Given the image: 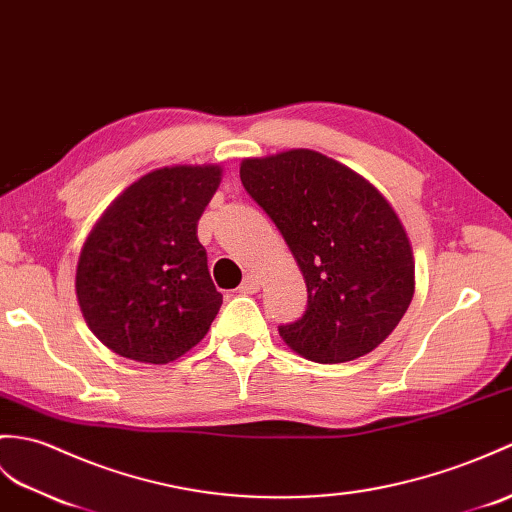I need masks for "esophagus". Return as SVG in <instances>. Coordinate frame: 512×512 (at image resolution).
<instances>
[{
  "label": "esophagus",
  "mask_w": 512,
  "mask_h": 512,
  "mask_svg": "<svg viewBox=\"0 0 512 512\" xmlns=\"http://www.w3.org/2000/svg\"><path fill=\"white\" fill-rule=\"evenodd\" d=\"M259 288H261L259 277H257V275H246L244 281H242V285H240V292H242V294H255Z\"/></svg>",
  "instance_id": "obj_1"
}]
</instances>
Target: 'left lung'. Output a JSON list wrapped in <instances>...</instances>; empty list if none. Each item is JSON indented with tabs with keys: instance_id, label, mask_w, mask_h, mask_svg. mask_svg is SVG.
<instances>
[{
	"instance_id": "8db88e82",
	"label": "left lung",
	"mask_w": 512,
	"mask_h": 512,
	"mask_svg": "<svg viewBox=\"0 0 512 512\" xmlns=\"http://www.w3.org/2000/svg\"><path fill=\"white\" fill-rule=\"evenodd\" d=\"M307 285V310L279 336L305 360L340 364L377 349L414 296L410 237L379 189L340 161L294 148L240 163Z\"/></svg>"
}]
</instances>
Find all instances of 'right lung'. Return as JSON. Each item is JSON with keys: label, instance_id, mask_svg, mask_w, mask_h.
Masks as SVG:
<instances>
[{"label": "right lung", "instance_id": "right-lung-1", "mask_svg": "<svg viewBox=\"0 0 512 512\" xmlns=\"http://www.w3.org/2000/svg\"><path fill=\"white\" fill-rule=\"evenodd\" d=\"M222 165H168L137 178L95 220L76 266V299L104 347L168 364L207 336L222 294L198 220Z\"/></svg>", "mask_w": 512, "mask_h": 512}]
</instances>
